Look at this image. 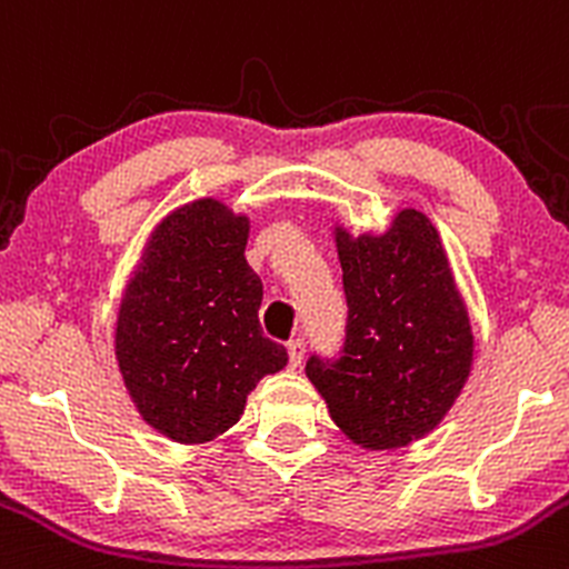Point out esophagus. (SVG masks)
<instances>
[{
	"label": "esophagus",
	"mask_w": 569,
	"mask_h": 569,
	"mask_svg": "<svg viewBox=\"0 0 569 569\" xmlns=\"http://www.w3.org/2000/svg\"><path fill=\"white\" fill-rule=\"evenodd\" d=\"M302 357H305V343L300 338L291 340V343H289V365H291V368H300Z\"/></svg>",
	"instance_id": "obj_1"
}]
</instances>
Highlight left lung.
<instances>
[{
    "mask_svg": "<svg viewBox=\"0 0 569 569\" xmlns=\"http://www.w3.org/2000/svg\"><path fill=\"white\" fill-rule=\"evenodd\" d=\"M349 305L338 360L313 355L305 373L335 426L365 450H395L445 420L475 355L439 231L400 209L385 234L335 229Z\"/></svg>",
    "mask_w": 569,
    "mask_h": 569,
    "instance_id": "obj_1",
    "label": "left lung"
}]
</instances>
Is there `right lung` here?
<instances>
[{"instance_id": "add662e5", "label": "right lung", "mask_w": 569, "mask_h": 569, "mask_svg": "<svg viewBox=\"0 0 569 569\" xmlns=\"http://www.w3.org/2000/svg\"><path fill=\"white\" fill-rule=\"evenodd\" d=\"M250 220L199 199L158 223L117 316L124 387L154 430L204 445L242 417L248 392L289 362L264 338L261 278L244 261Z\"/></svg>"}]
</instances>
